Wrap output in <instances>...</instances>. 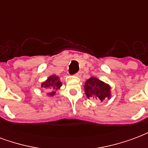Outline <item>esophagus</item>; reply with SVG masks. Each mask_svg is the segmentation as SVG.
<instances>
[{
    "label": "esophagus",
    "mask_w": 148,
    "mask_h": 148,
    "mask_svg": "<svg viewBox=\"0 0 148 148\" xmlns=\"http://www.w3.org/2000/svg\"><path fill=\"white\" fill-rule=\"evenodd\" d=\"M81 74H82V72L79 71V72H77V74H75V76H76V77H80Z\"/></svg>",
    "instance_id": "1"
}]
</instances>
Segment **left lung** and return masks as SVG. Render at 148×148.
Segmentation results:
<instances>
[{"label":"left lung","mask_w":148,"mask_h":148,"mask_svg":"<svg viewBox=\"0 0 148 148\" xmlns=\"http://www.w3.org/2000/svg\"><path fill=\"white\" fill-rule=\"evenodd\" d=\"M85 93L88 98H95L103 101L111 97V87L97 77H90L84 86Z\"/></svg>","instance_id":"obj_1"}]
</instances>
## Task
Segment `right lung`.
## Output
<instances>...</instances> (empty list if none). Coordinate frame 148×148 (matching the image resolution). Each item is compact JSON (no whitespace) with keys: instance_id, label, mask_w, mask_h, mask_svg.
I'll return each mask as SVG.
<instances>
[{"instance_id":"add662e5","label":"right lung","mask_w":148,"mask_h":148,"mask_svg":"<svg viewBox=\"0 0 148 148\" xmlns=\"http://www.w3.org/2000/svg\"><path fill=\"white\" fill-rule=\"evenodd\" d=\"M62 86V82L59 77L56 75H51L47 80L41 84V87L47 89V90H52L51 93H49V96H54L55 94V91L54 90H58Z\"/></svg>"}]
</instances>
